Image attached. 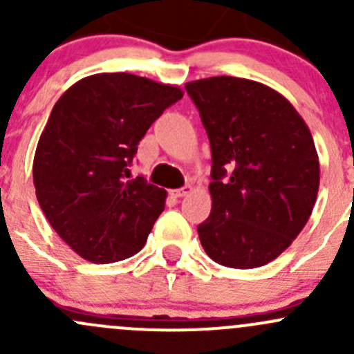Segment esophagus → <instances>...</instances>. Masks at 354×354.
<instances>
[{
	"label": "esophagus",
	"instance_id": "obj_1",
	"mask_svg": "<svg viewBox=\"0 0 354 354\" xmlns=\"http://www.w3.org/2000/svg\"><path fill=\"white\" fill-rule=\"evenodd\" d=\"M192 192V187L190 185H187V187H183V188H178V190H173L171 192V195H173V197H176V198H181V197H185V195H188Z\"/></svg>",
	"mask_w": 354,
	"mask_h": 354
}]
</instances>
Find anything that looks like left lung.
<instances>
[{"label": "left lung", "mask_w": 354, "mask_h": 354, "mask_svg": "<svg viewBox=\"0 0 354 354\" xmlns=\"http://www.w3.org/2000/svg\"><path fill=\"white\" fill-rule=\"evenodd\" d=\"M212 152V210L197 227L221 266L255 269L281 255L312 216L320 164L308 127L284 95L259 82H188Z\"/></svg>", "instance_id": "8db88e82"}]
</instances>
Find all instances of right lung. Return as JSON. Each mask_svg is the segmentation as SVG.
<instances>
[{
  "label": "right lung",
  "instance_id": "1",
  "mask_svg": "<svg viewBox=\"0 0 354 354\" xmlns=\"http://www.w3.org/2000/svg\"><path fill=\"white\" fill-rule=\"evenodd\" d=\"M183 91L131 73L71 85L51 111L34 156V187L53 230L82 259L124 260L144 248L166 190L130 178L151 124Z\"/></svg>",
  "mask_w": 354,
  "mask_h": 354
}]
</instances>
